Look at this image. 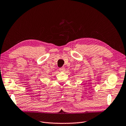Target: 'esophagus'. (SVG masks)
Instances as JSON below:
<instances>
[{
    "label": "esophagus",
    "instance_id": "34e87169",
    "mask_svg": "<svg viewBox=\"0 0 126 126\" xmlns=\"http://www.w3.org/2000/svg\"><path fill=\"white\" fill-rule=\"evenodd\" d=\"M64 70H65V68H64V67H63L59 68V70H60V71H64Z\"/></svg>",
    "mask_w": 126,
    "mask_h": 126
}]
</instances>
